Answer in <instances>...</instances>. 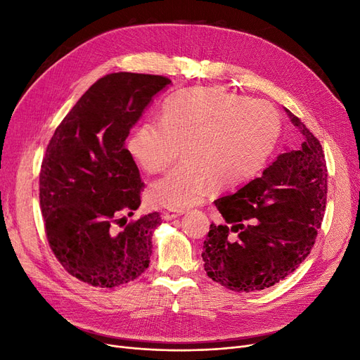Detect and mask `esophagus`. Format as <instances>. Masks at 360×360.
Wrapping results in <instances>:
<instances>
[{
	"label": "esophagus",
	"instance_id": "esophagus-1",
	"mask_svg": "<svg viewBox=\"0 0 360 360\" xmlns=\"http://www.w3.org/2000/svg\"><path fill=\"white\" fill-rule=\"evenodd\" d=\"M181 214H182L181 212L165 210V212L162 213V217H163V221H172V219H175V217H178V216H181Z\"/></svg>",
	"mask_w": 360,
	"mask_h": 360
}]
</instances>
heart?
Masks as SVG:
<instances>
[{"label": "heart", "instance_id": "1", "mask_svg": "<svg viewBox=\"0 0 360 360\" xmlns=\"http://www.w3.org/2000/svg\"><path fill=\"white\" fill-rule=\"evenodd\" d=\"M281 132V116L266 100H250L224 89L194 88L167 98L160 122H146L128 139L135 163L158 174L147 193L155 207L184 210L210 193L233 190L259 176L271 160Z\"/></svg>", "mask_w": 360, "mask_h": 360}]
</instances>
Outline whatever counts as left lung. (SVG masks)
Masks as SVG:
<instances>
[{
  "mask_svg": "<svg viewBox=\"0 0 360 360\" xmlns=\"http://www.w3.org/2000/svg\"><path fill=\"white\" fill-rule=\"evenodd\" d=\"M299 138L292 148L236 194L214 200L225 219L202 244L216 283L252 292L275 285L309 256L326 205V165L319 139L287 110Z\"/></svg>",
  "mask_w": 360,
  "mask_h": 360,
  "instance_id": "obj_1",
  "label": "left lung"
}]
</instances>
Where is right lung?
<instances>
[{"label": "right lung", "instance_id": "add662e5", "mask_svg": "<svg viewBox=\"0 0 360 360\" xmlns=\"http://www.w3.org/2000/svg\"><path fill=\"white\" fill-rule=\"evenodd\" d=\"M170 79L119 72L103 76L57 127L39 174V205L51 252L72 276L113 288L150 263L159 212L127 222L144 182L124 141Z\"/></svg>", "mask_w": 360, "mask_h": 360}]
</instances>
